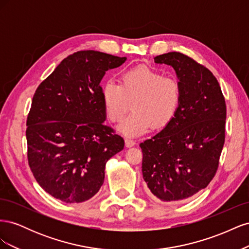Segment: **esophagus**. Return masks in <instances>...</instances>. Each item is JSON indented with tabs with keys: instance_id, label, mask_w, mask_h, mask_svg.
I'll list each match as a JSON object with an SVG mask.
<instances>
[{
	"instance_id": "obj_1",
	"label": "esophagus",
	"mask_w": 249,
	"mask_h": 249,
	"mask_svg": "<svg viewBox=\"0 0 249 249\" xmlns=\"http://www.w3.org/2000/svg\"><path fill=\"white\" fill-rule=\"evenodd\" d=\"M124 142H125V146H126V147H132V146L135 145V141H134L133 139L129 138V137H126V138L124 139Z\"/></svg>"
}]
</instances>
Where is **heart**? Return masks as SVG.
I'll list each match as a JSON object with an SVG mask.
<instances>
[{
    "label": "heart",
    "instance_id": "obj_1",
    "mask_svg": "<svg viewBox=\"0 0 249 249\" xmlns=\"http://www.w3.org/2000/svg\"><path fill=\"white\" fill-rule=\"evenodd\" d=\"M122 83L108 81L102 88V99L108 118L113 123L123 119L132 102L131 114L117 126L125 136L135 137L150 127L161 130L175 118L179 107L180 89L176 79L161 71L138 66L122 74Z\"/></svg>",
    "mask_w": 249,
    "mask_h": 249
}]
</instances>
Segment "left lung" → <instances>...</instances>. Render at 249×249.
Wrapping results in <instances>:
<instances>
[{
  "mask_svg": "<svg viewBox=\"0 0 249 249\" xmlns=\"http://www.w3.org/2000/svg\"><path fill=\"white\" fill-rule=\"evenodd\" d=\"M154 60L175 70L180 102L172 122L140 143L142 175L156 199L178 201L205 189L215 176L227 107L219 83L205 66L178 52Z\"/></svg>",
  "mask_w": 249,
  "mask_h": 249,
  "instance_id": "left-lung-1",
  "label": "left lung"
}]
</instances>
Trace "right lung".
Segmentation results:
<instances>
[{
	"instance_id": "right-lung-1",
	"label": "right lung",
	"mask_w": 249,
	"mask_h": 249,
	"mask_svg": "<svg viewBox=\"0 0 249 249\" xmlns=\"http://www.w3.org/2000/svg\"><path fill=\"white\" fill-rule=\"evenodd\" d=\"M97 51L63 59L36 89L27 119L28 161L42 189L67 203L99 192L109 159L124 141L105 125L101 81L125 62Z\"/></svg>"
}]
</instances>
